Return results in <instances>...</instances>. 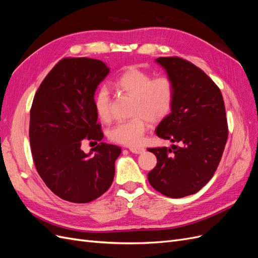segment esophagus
Listing matches in <instances>:
<instances>
[{
  "label": "esophagus",
  "mask_w": 258,
  "mask_h": 258,
  "mask_svg": "<svg viewBox=\"0 0 258 258\" xmlns=\"http://www.w3.org/2000/svg\"><path fill=\"white\" fill-rule=\"evenodd\" d=\"M129 151L134 154H142V153H144L145 150L143 147H130Z\"/></svg>",
  "instance_id": "34e87169"
}]
</instances>
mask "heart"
Instances as JSON below:
<instances>
[{"mask_svg":"<svg viewBox=\"0 0 258 258\" xmlns=\"http://www.w3.org/2000/svg\"><path fill=\"white\" fill-rule=\"evenodd\" d=\"M120 90L136 98L132 119L116 123L108 131L111 141L126 146L141 144L148 128L147 119L159 121L170 113L173 103V83L168 76H153L141 70L130 68L115 82ZM93 107L102 121L111 119V96L107 87H100L93 97Z\"/></svg>","mask_w":258,"mask_h":258,"instance_id":"obj_1","label":"heart"}]
</instances>
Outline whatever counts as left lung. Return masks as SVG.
<instances>
[{
	"instance_id": "left-lung-1",
	"label": "left lung",
	"mask_w": 258,
	"mask_h": 258,
	"mask_svg": "<svg viewBox=\"0 0 258 258\" xmlns=\"http://www.w3.org/2000/svg\"><path fill=\"white\" fill-rule=\"evenodd\" d=\"M173 83L171 113L156 135L174 144L148 148L157 165L147 174L154 188L171 198L196 194L213 176L228 138L224 100L220 88L190 62L178 57L155 60Z\"/></svg>"
}]
</instances>
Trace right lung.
<instances>
[{"instance_id": "right-lung-1", "label": "right lung", "mask_w": 258, "mask_h": 258, "mask_svg": "<svg viewBox=\"0 0 258 258\" xmlns=\"http://www.w3.org/2000/svg\"><path fill=\"white\" fill-rule=\"evenodd\" d=\"M110 73L104 62L91 58L59 61L38 87L30 111V145L34 165L46 186L61 199L87 204L113 182L120 147L101 142L93 97ZM85 139L100 143L88 154Z\"/></svg>"}]
</instances>
